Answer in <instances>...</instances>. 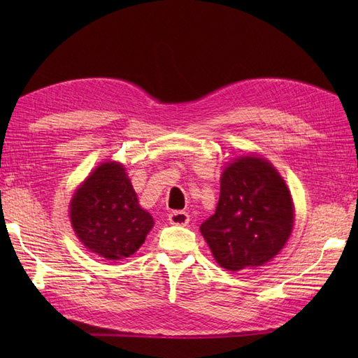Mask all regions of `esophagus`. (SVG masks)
Segmentation results:
<instances>
[{
    "mask_svg": "<svg viewBox=\"0 0 358 358\" xmlns=\"http://www.w3.org/2000/svg\"><path fill=\"white\" fill-rule=\"evenodd\" d=\"M169 221L176 225H187L189 221V215L182 210H173L169 213Z\"/></svg>",
    "mask_w": 358,
    "mask_h": 358,
    "instance_id": "esophagus-1",
    "label": "esophagus"
}]
</instances>
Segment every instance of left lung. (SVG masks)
<instances>
[{"label": "left lung", "mask_w": 358, "mask_h": 358, "mask_svg": "<svg viewBox=\"0 0 358 358\" xmlns=\"http://www.w3.org/2000/svg\"><path fill=\"white\" fill-rule=\"evenodd\" d=\"M294 210L284 179L258 157L236 159L221 178L215 213L200 227L221 267L263 266L285 245Z\"/></svg>", "instance_id": "obj_1"}]
</instances>
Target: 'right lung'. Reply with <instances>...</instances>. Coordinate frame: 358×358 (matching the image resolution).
Listing matches in <instances>:
<instances>
[{"instance_id":"right-lung-1","label":"right lung","mask_w":358,"mask_h":358,"mask_svg":"<svg viewBox=\"0 0 358 358\" xmlns=\"http://www.w3.org/2000/svg\"><path fill=\"white\" fill-rule=\"evenodd\" d=\"M70 216L80 242L107 259L133 255L154 227L125 169L116 162H104L85 180L71 200Z\"/></svg>"}]
</instances>
